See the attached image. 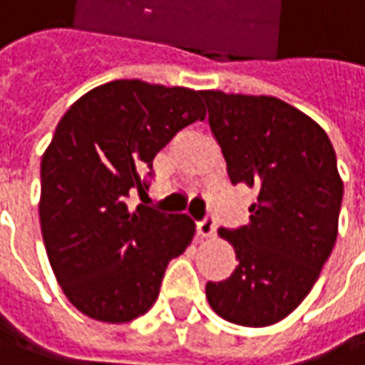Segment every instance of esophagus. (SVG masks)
<instances>
[{
  "instance_id": "34e87169",
  "label": "esophagus",
  "mask_w": 365,
  "mask_h": 365,
  "mask_svg": "<svg viewBox=\"0 0 365 365\" xmlns=\"http://www.w3.org/2000/svg\"><path fill=\"white\" fill-rule=\"evenodd\" d=\"M197 232L201 233L203 237H213V235H215V232H217V225H215V217L207 215L203 221H199V223H197Z\"/></svg>"
}]
</instances>
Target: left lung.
Instances as JSON below:
<instances>
[{"instance_id":"obj_1","label":"left lung","mask_w":365,"mask_h":365,"mask_svg":"<svg viewBox=\"0 0 365 365\" xmlns=\"http://www.w3.org/2000/svg\"><path fill=\"white\" fill-rule=\"evenodd\" d=\"M201 95L230 180L258 190L250 223L219 230L237 268L207 282V301L225 321L266 327L301 304L333 252L344 201L337 156L321 125L276 97Z\"/></svg>"}]
</instances>
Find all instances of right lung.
<instances>
[{"label":"right lung","instance_id":"add662e5","mask_svg":"<svg viewBox=\"0 0 365 365\" xmlns=\"http://www.w3.org/2000/svg\"><path fill=\"white\" fill-rule=\"evenodd\" d=\"M197 120L201 91L121 78L83 95L58 121L40 164V227L54 276L81 313L125 323L158 299L195 223L125 201L146 192L154 156Z\"/></svg>","mask_w":365,"mask_h":365}]
</instances>
